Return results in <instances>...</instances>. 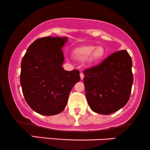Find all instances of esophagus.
I'll use <instances>...</instances> for the list:
<instances>
[{
  "label": "esophagus",
  "mask_w": 150,
  "mask_h": 150,
  "mask_svg": "<svg viewBox=\"0 0 150 150\" xmlns=\"http://www.w3.org/2000/svg\"><path fill=\"white\" fill-rule=\"evenodd\" d=\"M84 74H83V73H81V74H80V78H81V80H83V79H84Z\"/></svg>",
  "instance_id": "1"
}]
</instances>
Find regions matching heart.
I'll return each mask as SVG.
<instances>
[{
	"mask_svg": "<svg viewBox=\"0 0 150 150\" xmlns=\"http://www.w3.org/2000/svg\"><path fill=\"white\" fill-rule=\"evenodd\" d=\"M106 55V50L103 46L84 45L76 47L72 51V56L77 61H86L89 64L101 62Z\"/></svg>",
	"mask_w": 150,
	"mask_h": 150,
	"instance_id": "heart-1",
	"label": "heart"
}]
</instances>
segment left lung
Here are the masks:
<instances>
[{"instance_id":"8db88e82","label":"left lung","mask_w":150,"mask_h":150,"mask_svg":"<svg viewBox=\"0 0 150 150\" xmlns=\"http://www.w3.org/2000/svg\"><path fill=\"white\" fill-rule=\"evenodd\" d=\"M132 67V58L124 50L84 71L86 98L92 111L109 115L125 106L134 81Z\"/></svg>"}]
</instances>
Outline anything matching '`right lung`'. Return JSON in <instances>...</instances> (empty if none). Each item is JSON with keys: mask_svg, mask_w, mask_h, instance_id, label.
Wrapping results in <instances>:
<instances>
[{"mask_svg": "<svg viewBox=\"0 0 150 150\" xmlns=\"http://www.w3.org/2000/svg\"><path fill=\"white\" fill-rule=\"evenodd\" d=\"M67 38L45 37L27 49L21 64L20 83L26 102L44 115L60 113L66 108L71 90L80 81L79 71H65L62 47Z\"/></svg>", "mask_w": 150, "mask_h": 150, "instance_id": "add662e5", "label": "right lung"}]
</instances>
